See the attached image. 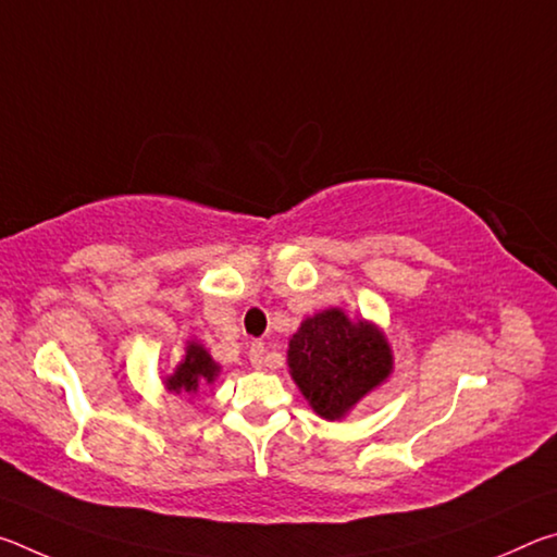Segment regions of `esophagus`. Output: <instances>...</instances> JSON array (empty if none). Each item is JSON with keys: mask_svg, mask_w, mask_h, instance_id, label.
<instances>
[{"mask_svg": "<svg viewBox=\"0 0 557 557\" xmlns=\"http://www.w3.org/2000/svg\"><path fill=\"white\" fill-rule=\"evenodd\" d=\"M265 354H268V348H265V344H262V342H252V344H250V348H248L250 363L256 366V369H260V366L265 363V358H268Z\"/></svg>", "mask_w": 557, "mask_h": 557, "instance_id": "esophagus-1", "label": "esophagus"}]
</instances>
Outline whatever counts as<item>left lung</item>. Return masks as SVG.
Here are the masks:
<instances>
[{
  "label": "left lung",
  "instance_id": "1",
  "mask_svg": "<svg viewBox=\"0 0 557 557\" xmlns=\"http://www.w3.org/2000/svg\"><path fill=\"white\" fill-rule=\"evenodd\" d=\"M287 356L301 395L326 420L342 418L393 369L385 336L366 322H348L342 309L301 322Z\"/></svg>",
  "mask_w": 557,
  "mask_h": 557
}]
</instances>
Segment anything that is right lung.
Returning a JSON list of instances; mask_svg holds the SVG:
<instances>
[{
	"instance_id": "add662e5",
	"label": "right lung",
	"mask_w": 557,
	"mask_h": 557,
	"mask_svg": "<svg viewBox=\"0 0 557 557\" xmlns=\"http://www.w3.org/2000/svg\"><path fill=\"white\" fill-rule=\"evenodd\" d=\"M219 373V366L213 358L206 354V348L199 344H188L186 358L176 366V371L166 379V388L174 393H196L199 385L211 383Z\"/></svg>"
}]
</instances>
